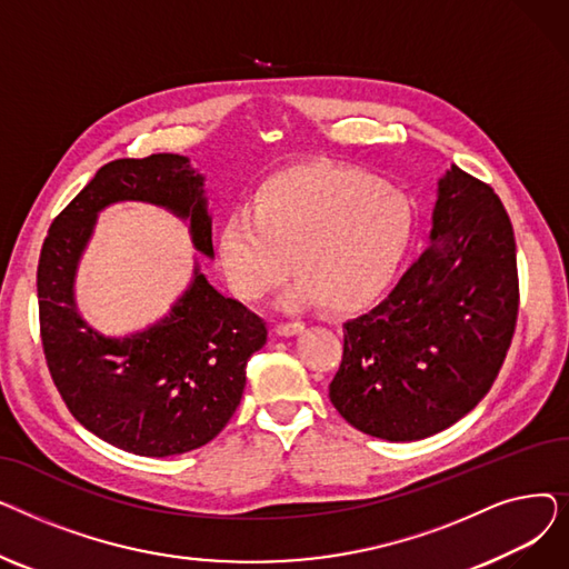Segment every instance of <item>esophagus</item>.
Returning a JSON list of instances; mask_svg holds the SVG:
<instances>
[{
  "label": "esophagus",
  "mask_w": 569,
  "mask_h": 569,
  "mask_svg": "<svg viewBox=\"0 0 569 569\" xmlns=\"http://www.w3.org/2000/svg\"><path fill=\"white\" fill-rule=\"evenodd\" d=\"M274 332H277L279 337H295V335L305 332V322H279V325L274 327Z\"/></svg>",
  "instance_id": "1"
}]
</instances>
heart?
<instances>
[{"label": "heart", "mask_w": 569, "mask_h": 569, "mask_svg": "<svg viewBox=\"0 0 569 569\" xmlns=\"http://www.w3.org/2000/svg\"><path fill=\"white\" fill-rule=\"evenodd\" d=\"M415 207L385 179L348 163L286 168L230 212L219 228V258L232 290L258 300L288 274L300 279L283 300H313L327 311L365 309L390 288L415 234Z\"/></svg>", "instance_id": "obj_1"}]
</instances>
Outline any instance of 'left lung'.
<instances>
[{"label":"left lung","instance_id":"1","mask_svg":"<svg viewBox=\"0 0 569 569\" xmlns=\"http://www.w3.org/2000/svg\"><path fill=\"white\" fill-rule=\"evenodd\" d=\"M519 313L515 230L493 189L452 166L429 247L369 313L343 325L330 401L362 433L408 442L485 399Z\"/></svg>","mask_w":569,"mask_h":569}]
</instances>
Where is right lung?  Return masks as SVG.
<instances>
[{
	"label": "right lung",
	"instance_id": "right-lung-1",
	"mask_svg": "<svg viewBox=\"0 0 569 569\" xmlns=\"http://www.w3.org/2000/svg\"><path fill=\"white\" fill-rule=\"evenodd\" d=\"M138 200L189 221L193 247L214 258L204 177L187 157L152 154L106 163L52 221L37 292L46 362L76 420L140 457H172L219 436L242 401L247 362L267 325L223 297L196 264L170 313L142 332L103 337L76 309V272L101 209Z\"/></svg>",
	"mask_w": 569,
	"mask_h": 569
}]
</instances>
